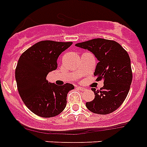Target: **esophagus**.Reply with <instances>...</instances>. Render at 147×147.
<instances>
[{
  "label": "esophagus",
  "mask_w": 147,
  "mask_h": 147,
  "mask_svg": "<svg viewBox=\"0 0 147 147\" xmlns=\"http://www.w3.org/2000/svg\"><path fill=\"white\" fill-rule=\"evenodd\" d=\"M78 89H79L80 90H81V91H84V90H86V89L84 87H83V86H78Z\"/></svg>",
  "instance_id": "obj_1"
}]
</instances>
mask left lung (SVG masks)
Masks as SVG:
<instances>
[{"mask_svg": "<svg viewBox=\"0 0 147 147\" xmlns=\"http://www.w3.org/2000/svg\"><path fill=\"white\" fill-rule=\"evenodd\" d=\"M87 49L98 59L94 75L96 80H104L99 90L92 88L95 98L86 103L90 111L99 115L113 112L121 106L128 94L132 82V70L129 55L117 42L104 38L76 44Z\"/></svg>", "mask_w": 147, "mask_h": 147, "instance_id": "obj_1", "label": "left lung"}]
</instances>
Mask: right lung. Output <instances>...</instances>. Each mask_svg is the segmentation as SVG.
<instances>
[{"mask_svg": "<svg viewBox=\"0 0 147 147\" xmlns=\"http://www.w3.org/2000/svg\"><path fill=\"white\" fill-rule=\"evenodd\" d=\"M71 42L41 41L24 51L15 70L20 96L28 109L42 118H51L63 111L67 96L74 89L70 83L57 86L46 80L56 70L59 55L72 45Z\"/></svg>", "mask_w": 147, "mask_h": 147, "instance_id": "obj_1", "label": "right lung"}]
</instances>
